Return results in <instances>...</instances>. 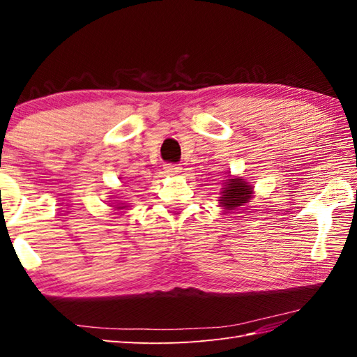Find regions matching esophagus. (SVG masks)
<instances>
[{
  "instance_id": "1",
  "label": "esophagus",
  "mask_w": 357,
  "mask_h": 357,
  "mask_svg": "<svg viewBox=\"0 0 357 357\" xmlns=\"http://www.w3.org/2000/svg\"><path fill=\"white\" fill-rule=\"evenodd\" d=\"M181 170H183V167H179L178 164H167L164 167V172L169 174V176H176V174L181 173Z\"/></svg>"
}]
</instances>
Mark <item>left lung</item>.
<instances>
[{
    "label": "left lung",
    "instance_id": "1",
    "mask_svg": "<svg viewBox=\"0 0 357 357\" xmlns=\"http://www.w3.org/2000/svg\"><path fill=\"white\" fill-rule=\"evenodd\" d=\"M221 195V199H219L221 206L225 210H234L252 199L253 187L248 185L242 178L225 179Z\"/></svg>",
    "mask_w": 357,
    "mask_h": 357
}]
</instances>
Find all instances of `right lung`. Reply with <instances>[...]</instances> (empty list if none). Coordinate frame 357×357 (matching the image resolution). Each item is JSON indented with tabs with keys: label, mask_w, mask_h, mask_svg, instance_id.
<instances>
[{
	"label": "right lung",
	"mask_w": 357,
	"mask_h": 357,
	"mask_svg": "<svg viewBox=\"0 0 357 357\" xmlns=\"http://www.w3.org/2000/svg\"><path fill=\"white\" fill-rule=\"evenodd\" d=\"M113 207H115V210H124V208H127L128 206H127L126 202H118V204H115V206H113Z\"/></svg>",
	"instance_id": "right-lung-1"
}]
</instances>
